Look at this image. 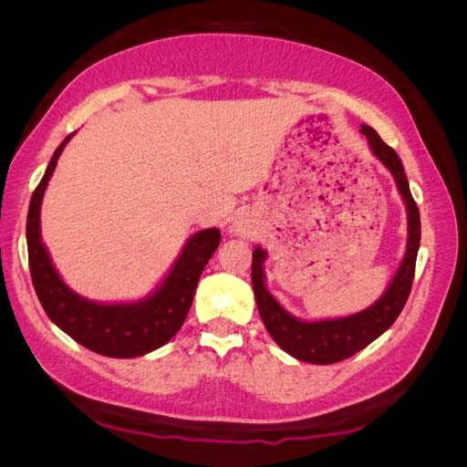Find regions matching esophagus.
<instances>
[{
    "label": "esophagus",
    "instance_id": "34e87169",
    "mask_svg": "<svg viewBox=\"0 0 467 467\" xmlns=\"http://www.w3.org/2000/svg\"><path fill=\"white\" fill-rule=\"evenodd\" d=\"M242 225H244V222H239V223H237V230H242Z\"/></svg>",
    "mask_w": 467,
    "mask_h": 467
}]
</instances>
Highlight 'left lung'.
Wrapping results in <instances>:
<instances>
[{
  "label": "left lung",
  "instance_id": "obj_1",
  "mask_svg": "<svg viewBox=\"0 0 467 467\" xmlns=\"http://www.w3.org/2000/svg\"><path fill=\"white\" fill-rule=\"evenodd\" d=\"M360 132L368 140L372 153L393 175V181L398 185L407 210L405 255L386 292L370 307L362 309L358 314L316 321L300 319L292 316L288 309L282 307L280 302L266 288V251L261 245H257L255 251H253L251 282L265 327L282 350L288 352L290 357L309 364H333L345 360L357 355L364 347H368L381 333H386L401 314L415 276V261L420 244V216L411 191H409V181L403 171V163L398 158V153L386 142H381V138L370 126L362 124Z\"/></svg>",
  "mask_w": 467,
  "mask_h": 467
}]
</instances>
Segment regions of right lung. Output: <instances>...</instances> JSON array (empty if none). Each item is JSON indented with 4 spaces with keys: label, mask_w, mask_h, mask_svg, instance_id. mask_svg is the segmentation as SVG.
Instances as JSON below:
<instances>
[{
    "label": "right lung",
    "mask_w": 467,
    "mask_h": 467,
    "mask_svg": "<svg viewBox=\"0 0 467 467\" xmlns=\"http://www.w3.org/2000/svg\"><path fill=\"white\" fill-rule=\"evenodd\" d=\"M76 134V132H74ZM56 148L45 177L33 192L26 214V249L33 286L52 323L97 355L134 358L171 341L185 321L196 285L206 263L220 245V230L192 234L171 271L146 298L136 302H95L76 294L56 271L40 235V206L48 181L69 138Z\"/></svg>",
    "instance_id": "add662e5"
}]
</instances>
